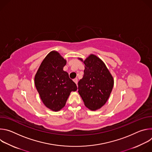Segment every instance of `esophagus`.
<instances>
[{
    "label": "esophagus",
    "instance_id": "obj_1",
    "mask_svg": "<svg viewBox=\"0 0 152 152\" xmlns=\"http://www.w3.org/2000/svg\"><path fill=\"white\" fill-rule=\"evenodd\" d=\"M73 81L75 82V83L76 85L77 84V81H78V80H77V78H76V79H73Z\"/></svg>",
    "mask_w": 152,
    "mask_h": 152
}]
</instances>
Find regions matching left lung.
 Listing matches in <instances>:
<instances>
[{
    "mask_svg": "<svg viewBox=\"0 0 152 152\" xmlns=\"http://www.w3.org/2000/svg\"><path fill=\"white\" fill-rule=\"evenodd\" d=\"M83 62V76L78 82V93L84 104L96 111L102 107L109 99L114 86V79L104 63L97 56L91 54Z\"/></svg>",
    "mask_w": 152,
    "mask_h": 152,
    "instance_id": "left-lung-1",
    "label": "left lung"
}]
</instances>
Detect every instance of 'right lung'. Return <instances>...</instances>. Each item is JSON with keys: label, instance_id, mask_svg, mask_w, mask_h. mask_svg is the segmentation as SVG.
I'll use <instances>...</instances> for the list:
<instances>
[{"label": "right lung", "instance_id": "1", "mask_svg": "<svg viewBox=\"0 0 152 152\" xmlns=\"http://www.w3.org/2000/svg\"><path fill=\"white\" fill-rule=\"evenodd\" d=\"M66 60L56 51L50 52L42 61L35 76V85L40 98L49 109L58 111L66 105L76 83L63 70Z\"/></svg>", "mask_w": 152, "mask_h": 152}]
</instances>
